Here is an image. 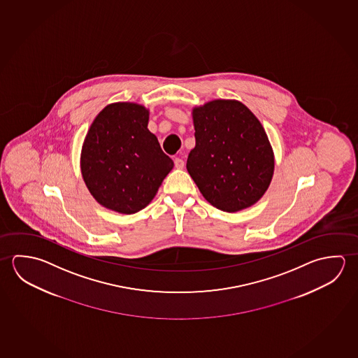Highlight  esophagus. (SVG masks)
I'll return each instance as SVG.
<instances>
[{"mask_svg":"<svg viewBox=\"0 0 358 358\" xmlns=\"http://www.w3.org/2000/svg\"><path fill=\"white\" fill-rule=\"evenodd\" d=\"M174 165L176 169H182L184 168V160L182 158L174 159Z\"/></svg>","mask_w":358,"mask_h":358,"instance_id":"obj_1","label":"esophagus"}]
</instances>
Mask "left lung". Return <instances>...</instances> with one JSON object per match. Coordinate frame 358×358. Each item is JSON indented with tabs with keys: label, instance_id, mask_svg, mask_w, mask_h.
Instances as JSON below:
<instances>
[{
	"label": "left lung",
	"instance_id": "obj_1",
	"mask_svg": "<svg viewBox=\"0 0 358 358\" xmlns=\"http://www.w3.org/2000/svg\"><path fill=\"white\" fill-rule=\"evenodd\" d=\"M195 148L187 169L213 206L234 213L266 193L274 170L267 134L239 101L214 100L193 111Z\"/></svg>",
	"mask_w": 358,
	"mask_h": 358
}]
</instances>
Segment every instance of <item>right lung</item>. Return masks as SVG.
I'll use <instances>...</instances> for the list:
<instances>
[{
  "label": "right lung",
  "mask_w": 358,
  "mask_h": 358,
  "mask_svg": "<svg viewBox=\"0 0 358 358\" xmlns=\"http://www.w3.org/2000/svg\"><path fill=\"white\" fill-rule=\"evenodd\" d=\"M148 122L144 106L116 103L91 124L81 171L92 196L108 209L122 214L144 209L174 166Z\"/></svg>",
  "instance_id": "add662e5"
}]
</instances>
